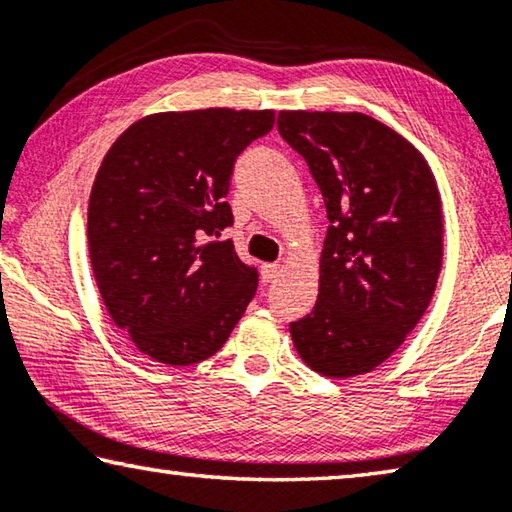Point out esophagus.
I'll return each instance as SVG.
<instances>
[{"label":"esophagus","instance_id":"34e87169","mask_svg":"<svg viewBox=\"0 0 512 512\" xmlns=\"http://www.w3.org/2000/svg\"><path fill=\"white\" fill-rule=\"evenodd\" d=\"M280 273V264H262V282H271Z\"/></svg>","mask_w":512,"mask_h":512}]
</instances>
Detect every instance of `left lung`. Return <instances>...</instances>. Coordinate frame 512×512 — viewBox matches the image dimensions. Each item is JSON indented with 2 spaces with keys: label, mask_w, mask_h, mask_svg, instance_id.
<instances>
[{
  "label": "left lung",
  "mask_w": 512,
  "mask_h": 512,
  "mask_svg": "<svg viewBox=\"0 0 512 512\" xmlns=\"http://www.w3.org/2000/svg\"><path fill=\"white\" fill-rule=\"evenodd\" d=\"M328 212L314 310L289 326L307 367L353 378L383 364L431 305L444 255L442 200L415 145L358 111H280Z\"/></svg>",
  "instance_id": "8db88e82"
}]
</instances>
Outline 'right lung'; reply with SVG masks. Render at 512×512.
Wrapping results in <instances>:
<instances>
[{"mask_svg":"<svg viewBox=\"0 0 512 512\" xmlns=\"http://www.w3.org/2000/svg\"><path fill=\"white\" fill-rule=\"evenodd\" d=\"M273 123L271 109L152 113L104 154L88 200L93 275L111 321L154 362L207 360L255 296L257 271L212 237L232 225L234 159Z\"/></svg>","mask_w":512,"mask_h":512,"instance_id":"right-lung-1","label":"right lung"}]
</instances>
